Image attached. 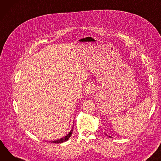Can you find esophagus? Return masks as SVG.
<instances>
[{
  "label": "esophagus",
  "mask_w": 161,
  "mask_h": 161,
  "mask_svg": "<svg viewBox=\"0 0 161 161\" xmlns=\"http://www.w3.org/2000/svg\"><path fill=\"white\" fill-rule=\"evenodd\" d=\"M93 92V88L92 86H87L85 88V93L86 95H89Z\"/></svg>",
  "instance_id": "obj_1"
}]
</instances>
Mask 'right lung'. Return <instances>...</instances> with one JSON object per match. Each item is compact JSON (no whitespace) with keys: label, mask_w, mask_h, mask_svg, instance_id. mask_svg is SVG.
Wrapping results in <instances>:
<instances>
[{"label":"right lung","mask_w":161,"mask_h":161,"mask_svg":"<svg viewBox=\"0 0 161 161\" xmlns=\"http://www.w3.org/2000/svg\"><path fill=\"white\" fill-rule=\"evenodd\" d=\"M73 129L74 128L71 130V131L64 137H62L61 139H58V140H56V141H50V142H52V143H61V142H63L64 141H66L67 140L69 139V138L71 137V134H72V132H73Z\"/></svg>","instance_id":"1"}]
</instances>
